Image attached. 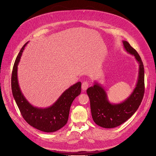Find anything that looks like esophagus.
<instances>
[{
	"label": "esophagus",
	"mask_w": 156,
	"mask_h": 156,
	"mask_svg": "<svg viewBox=\"0 0 156 156\" xmlns=\"http://www.w3.org/2000/svg\"><path fill=\"white\" fill-rule=\"evenodd\" d=\"M88 86H89V83H88V82L85 81V82H83L82 83V89L83 90H87L88 88Z\"/></svg>",
	"instance_id": "esophagus-1"
}]
</instances>
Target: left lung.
<instances>
[{
  "label": "left lung",
  "mask_w": 156,
  "mask_h": 156,
  "mask_svg": "<svg viewBox=\"0 0 156 156\" xmlns=\"http://www.w3.org/2000/svg\"><path fill=\"white\" fill-rule=\"evenodd\" d=\"M126 51L133 55L139 64V75L134 90L128 98L119 104L111 103L106 92L99 83L95 82L87 90L90 102L93 121L97 125L106 129L120 126L130 119L138 109L144 93V71L143 61L138 52L127 41H123Z\"/></svg>",
  "instance_id": "8db88e82"
}]
</instances>
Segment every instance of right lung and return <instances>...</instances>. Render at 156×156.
<instances>
[{"mask_svg": "<svg viewBox=\"0 0 156 156\" xmlns=\"http://www.w3.org/2000/svg\"><path fill=\"white\" fill-rule=\"evenodd\" d=\"M27 43L23 45L19 52L13 68L11 82L13 96L21 114L28 124L42 132H54L66 124L71 104L81 92V82H77L71 86L52 106L47 108H39L31 105L23 95L17 76L18 65Z\"/></svg>", "mask_w": 156, "mask_h": 156, "instance_id": "add662e5", "label": "right lung"}]
</instances>
